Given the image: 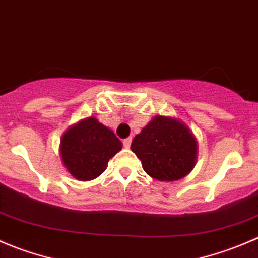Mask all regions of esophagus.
Listing matches in <instances>:
<instances>
[{
	"mask_svg": "<svg viewBox=\"0 0 258 258\" xmlns=\"http://www.w3.org/2000/svg\"><path fill=\"white\" fill-rule=\"evenodd\" d=\"M131 142H132L131 137H128V139H124L123 140V146L126 147V149H128V147L131 146Z\"/></svg>",
	"mask_w": 258,
	"mask_h": 258,
	"instance_id": "1",
	"label": "esophagus"
}]
</instances>
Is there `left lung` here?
Masks as SVG:
<instances>
[{"instance_id": "obj_1", "label": "left lung", "mask_w": 258, "mask_h": 258, "mask_svg": "<svg viewBox=\"0 0 258 258\" xmlns=\"http://www.w3.org/2000/svg\"><path fill=\"white\" fill-rule=\"evenodd\" d=\"M131 150L141 160L151 177L174 181L184 177L194 167L197 141L190 130L180 121L156 116L131 144Z\"/></svg>"}]
</instances>
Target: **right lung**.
<instances>
[{"label": "right lung", "instance_id": "add662e5", "mask_svg": "<svg viewBox=\"0 0 258 258\" xmlns=\"http://www.w3.org/2000/svg\"><path fill=\"white\" fill-rule=\"evenodd\" d=\"M60 144V155L67 170L82 181L99 176L106 170L108 160L122 149V142L113 131L94 117L71 127Z\"/></svg>", "mask_w": 258, "mask_h": 258}]
</instances>
